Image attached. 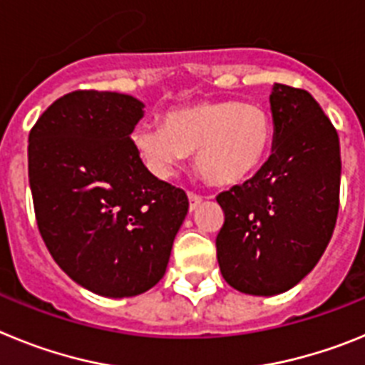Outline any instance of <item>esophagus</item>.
Instances as JSON below:
<instances>
[{
    "label": "esophagus",
    "mask_w": 365,
    "mask_h": 365,
    "mask_svg": "<svg viewBox=\"0 0 365 365\" xmlns=\"http://www.w3.org/2000/svg\"><path fill=\"white\" fill-rule=\"evenodd\" d=\"M188 199H190V212L197 210L202 202L201 195H197V193H188Z\"/></svg>",
    "instance_id": "34e87169"
}]
</instances>
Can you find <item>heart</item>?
Wrapping results in <instances>:
<instances>
[{"mask_svg": "<svg viewBox=\"0 0 365 365\" xmlns=\"http://www.w3.org/2000/svg\"><path fill=\"white\" fill-rule=\"evenodd\" d=\"M135 151L157 177H170L185 153L210 185L235 186L256 175L269 160L274 120L257 102L201 100L166 113L164 125L138 124Z\"/></svg>", "mask_w": 365, "mask_h": 365, "instance_id": "b5f03b06", "label": "heart"}]
</instances>
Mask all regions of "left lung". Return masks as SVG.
<instances>
[{
    "mask_svg": "<svg viewBox=\"0 0 365 365\" xmlns=\"http://www.w3.org/2000/svg\"><path fill=\"white\" fill-rule=\"evenodd\" d=\"M272 153L259 172L219 193L215 247L222 278L240 292L276 296L298 285L325 252L338 215L340 140L303 89L274 83Z\"/></svg>",
    "mask_w": 365,
    "mask_h": 365,
    "instance_id": "left-lung-1",
    "label": "left lung"
}]
</instances>
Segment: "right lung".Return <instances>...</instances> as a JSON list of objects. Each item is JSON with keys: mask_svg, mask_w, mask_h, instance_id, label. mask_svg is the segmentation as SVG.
<instances>
[{"mask_svg": "<svg viewBox=\"0 0 365 365\" xmlns=\"http://www.w3.org/2000/svg\"><path fill=\"white\" fill-rule=\"evenodd\" d=\"M144 104L74 91L29 135V185L40 234L73 282L106 298L146 292L166 272L188 214L180 188L150 173L131 143Z\"/></svg>", "mask_w": 365, "mask_h": 365, "instance_id": "add662e5", "label": "right lung"}]
</instances>
